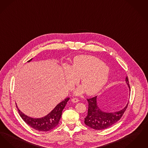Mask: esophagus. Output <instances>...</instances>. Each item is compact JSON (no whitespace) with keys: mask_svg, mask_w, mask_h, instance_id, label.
I'll return each instance as SVG.
<instances>
[{"mask_svg":"<svg viewBox=\"0 0 148 148\" xmlns=\"http://www.w3.org/2000/svg\"><path fill=\"white\" fill-rule=\"evenodd\" d=\"M71 101H72L73 103H77V102L79 101V100H78V99L75 98H72V99H71Z\"/></svg>","mask_w":148,"mask_h":148,"instance_id":"34e87169","label":"esophagus"}]
</instances>
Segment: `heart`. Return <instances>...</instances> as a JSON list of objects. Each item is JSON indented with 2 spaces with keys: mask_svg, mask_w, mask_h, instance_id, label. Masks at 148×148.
<instances>
[{
  "mask_svg": "<svg viewBox=\"0 0 148 148\" xmlns=\"http://www.w3.org/2000/svg\"><path fill=\"white\" fill-rule=\"evenodd\" d=\"M64 77L69 88L80 79L81 87L75 91L76 95L86 92L88 95H93L101 90L108 79L107 66L98 58L88 56H79L75 58L71 65L64 67Z\"/></svg>",
  "mask_w": 148,
  "mask_h": 148,
  "instance_id": "1",
  "label": "heart"
}]
</instances>
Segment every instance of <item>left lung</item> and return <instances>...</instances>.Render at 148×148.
Masks as SVG:
<instances>
[{"label":"left lung","mask_w":148,"mask_h":148,"mask_svg":"<svg viewBox=\"0 0 148 148\" xmlns=\"http://www.w3.org/2000/svg\"><path fill=\"white\" fill-rule=\"evenodd\" d=\"M125 81L130 86L128 78L126 77ZM88 103V114L84 118L85 124L90 128L99 130L108 128L117 122L122 118L126 109L128 103L123 109L113 113H107L100 109L97 103V96L87 99Z\"/></svg>","instance_id":"1"}]
</instances>
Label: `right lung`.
I'll list each match as a JSON object with an SVG mask.
<instances>
[{
  "instance_id": "1",
  "label": "right lung",
  "mask_w": 148,
  "mask_h": 148,
  "mask_svg": "<svg viewBox=\"0 0 148 148\" xmlns=\"http://www.w3.org/2000/svg\"><path fill=\"white\" fill-rule=\"evenodd\" d=\"M32 60V58L27 62H30ZM69 99L70 98L64 99L61 102L58 103L56 107L47 116L40 118H33L27 116L20 112L19 109L18 108L17 106L16 108L20 116L28 125L38 131L47 132L54 128L58 124L60 119L61 117L62 110Z\"/></svg>"
}]
</instances>
